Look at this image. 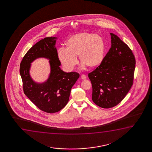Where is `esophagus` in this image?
I'll return each instance as SVG.
<instances>
[{
	"mask_svg": "<svg viewBox=\"0 0 152 152\" xmlns=\"http://www.w3.org/2000/svg\"><path fill=\"white\" fill-rule=\"evenodd\" d=\"M80 77H81V78L82 79H86V76L85 74H82V75H81V76H80Z\"/></svg>",
	"mask_w": 152,
	"mask_h": 152,
	"instance_id": "34e87169",
	"label": "esophagus"
}]
</instances>
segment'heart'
Wrapping results in <instances>:
<instances>
[{
	"label": "heart",
	"mask_w": 152,
	"mask_h": 152,
	"mask_svg": "<svg viewBox=\"0 0 152 152\" xmlns=\"http://www.w3.org/2000/svg\"><path fill=\"white\" fill-rule=\"evenodd\" d=\"M65 45L66 49H58V56L66 71H72L77 65V56L81 63L89 69L99 66L104 60L106 47L100 35L87 32L77 34L71 36Z\"/></svg>",
	"instance_id": "obj_1"
}]
</instances>
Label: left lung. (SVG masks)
<instances>
[{
	"mask_svg": "<svg viewBox=\"0 0 152 152\" xmlns=\"http://www.w3.org/2000/svg\"><path fill=\"white\" fill-rule=\"evenodd\" d=\"M111 47L102 63L88 74L92 100L104 108L113 107L124 99L133 85L135 59L130 48L110 33Z\"/></svg>",
	"mask_w": 152,
	"mask_h": 152,
	"instance_id": "1",
	"label": "left lung"
}]
</instances>
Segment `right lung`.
<instances>
[{"label":"right lung","instance_id":"right-lung-1","mask_svg":"<svg viewBox=\"0 0 152 152\" xmlns=\"http://www.w3.org/2000/svg\"><path fill=\"white\" fill-rule=\"evenodd\" d=\"M56 37H46L35 44L23 57L20 73L24 93L40 110L54 113L64 107L69 102L72 88L78 79L79 74L66 73L61 69V62L55 47ZM50 59V74L43 83H37L29 74L30 63L36 58Z\"/></svg>","mask_w":152,"mask_h":152}]
</instances>
